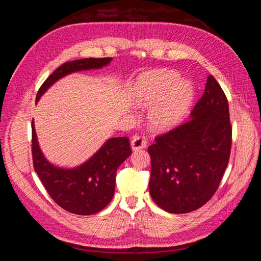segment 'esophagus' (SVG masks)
Segmentation results:
<instances>
[{"label": "esophagus", "instance_id": "obj_1", "mask_svg": "<svg viewBox=\"0 0 261 261\" xmlns=\"http://www.w3.org/2000/svg\"><path fill=\"white\" fill-rule=\"evenodd\" d=\"M130 146H132L133 150L144 149L147 146V138L145 136H141V135L134 136L130 141Z\"/></svg>", "mask_w": 261, "mask_h": 261}]
</instances>
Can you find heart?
<instances>
[{"label":"heart","instance_id":"1","mask_svg":"<svg viewBox=\"0 0 261 261\" xmlns=\"http://www.w3.org/2000/svg\"><path fill=\"white\" fill-rule=\"evenodd\" d=\"M193 88L186 81L178 80L172 70L158 69L140 77L134 93L138 107L152 106L149 122L155 129H167L175 125L191 103Z\"/></svg>","mask_w":261,"mask_h":261}]
</instances>
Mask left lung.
<instances>
[{
    "mask_svg": "<svg viewBox=\"0 0 261 261\" xmlns=\"http://www.w3.org/2000/svg\"><path fill=\"white\" fill-rule=\"evenodd\" d=\"M154 140L148 147L153 201L170 213L202 207L217 192L232 147L228 102L215 77L208 76L191 118Z\"/></svg>",
    "mask_w": 261,
    "mask_h": 261,
    "instance_id": "obj_1",
    "label": "left lung"
}]
</instances>
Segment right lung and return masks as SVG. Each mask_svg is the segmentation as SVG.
<instances>
[{"label":"right lung","mask_w":261,"mask_h":261,"mask_svg":"<svg viewBox=\"0 0 261 261\" xmlns=\"http://www.w3.org/2000/svg\"><path fill=\"white\" fill-rule=\"evenodd\" d=\"M111 58H88L66 62L46 78L38 90V101L51 85L70 73L108 65ZM31 152L34 169L51 198L64 210L81 216L101 211L111 201L117 168L130 155L129 139H109L99 151L75 169L57 168L46 161L38 145L34 121L31 122Z\"/></svg>","instance_id":"1"}]
</instances>
